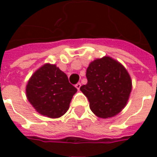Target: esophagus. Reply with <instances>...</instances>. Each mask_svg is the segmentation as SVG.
<instances>
[{
	"instance_id": "obj_1",
	"label": "esophagus",
	"mask_w": 157,
	"mask_h": 157,
	"mask_svg": "<svg viewBox=\"0 0 157 157\" xmlns=\"http://www.w3.org/2000/svg\"><path fill=\"white\" fill-rule=\"evenodd\" d=\"M81 86H82L81 85V83H80V82H78L77 84H75V87H76V88L79 90V89H80V87H81Z\"/></svg>"
}]
</instances>
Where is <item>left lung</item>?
<instances>
[{
    "mask_svg": "<svg viewBox=\"0 0 157 157\" xmlns=\"http://www.w3.org/2000/svg\"><path fill=\"white\" fill-rule=\"evenodd\" d=\"M87 83L80 90L88 98L90 109L99 118H111L126 105L132 88L128 71L123 65L105 56L89 65Z\"/></svg>",
    "mask_w": 157,
    "mask_h": 157,
    "instance_id": "left-lung-1",
    "label": "left lung"
}]
</instances>
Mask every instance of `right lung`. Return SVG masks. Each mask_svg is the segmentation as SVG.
Instances as JSON below:
<instances>
[{
  "label": "right lung",
  "mask_w": 157,
  "mask_h": 157,
  "mask_svg": "<svg viewBox=\"0 0 157 157\" xmlns=\"http://www.w3.org/2000/svg\"><path fill=\"white\" fill-rule=\"evenodd\" d=\"M77 91L55 65H43L32 75L26 87L27 98L42 114L55 118L65 114Z\"/></svg>",
  "instance_id": "1"
}]
</instances>
